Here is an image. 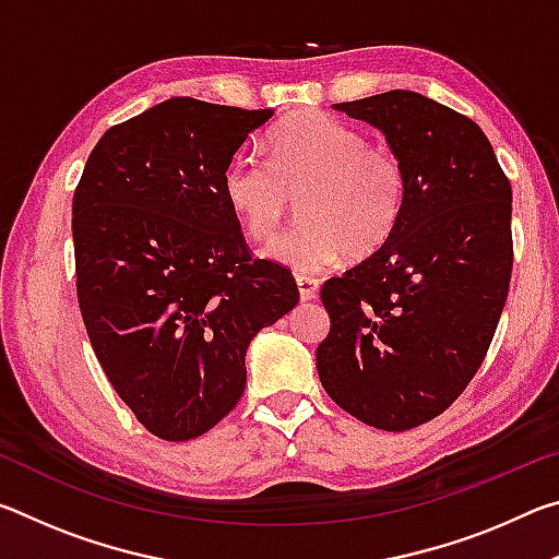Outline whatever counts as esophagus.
<instances>
[{
    "mask_svg": "<svg viewBox=\"0 0 559 559\" xmlns=\"http://www.w3.org/2000/svg\"><path fill=\"white\" fill-rule=\"evenodd\" d=\"M300 300H313L318 296V281L310 276H296Z\"/></svg>",
    "mask_w": 559,
    "mask_h": 559,
    "instance_id": "obj_1",
    "label": "esophagus"
}]
</instances>
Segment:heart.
Returning <instances> with one entry per match:
<instances>
[{
  "label": "heart",
  "instance_id": "b5f03b06",
  "mask_svg": "<svg viewBox=\"0 0 559 559\" xmlns=\"http://www.w3.org/2000/svg\"><path fill=\"white\" fill-rule=\"evenodd\" d=\"M266 155L269 163L236 155L222 192L257 241L278 234L300 197L302 222L269 246L271 261L313 273L343 257H372L390 241L406 204V169L390 147L323 112H298L271 130Z\"/></svg>",
  "mask_w": 559,
  "mask_h": 559
}]
</instances>
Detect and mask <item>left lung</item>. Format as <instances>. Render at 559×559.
<instances>
[{
  "label": "left lung",
  "instance_id": "obj_1",
  "mask_svg": "<svg viewBox=\"0 0 559 559\" xmlns=\"http://www.w3.org/2000/svg\"><path fill=\"white\" fill-rule=\"evenodd\" d=\"M335 110L382 130L406 204L380 251L320 288L318 377L355 419L406 431L447 412L484 362L513 271V192L484 130L421 93Z\"/></svg>",
  "mask_w": 559,
  "mask_h": 559
}]
</instances>
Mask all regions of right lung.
I'll return each instance as SVG.
<instances>
[{
    "instance_id": "1",
    "label": "right lung",
    "mask_w": 559,
    "mask_h": 559,
    "mask_svg": "<svg viewBox=\"0 0 559 559\" xmlns=\"http://www.w3.org/2000/svg\"><path fill=\"white\" fill-rule=\"evenodd\" d=\"M273 110L169 98L106 130L73 194L75 290L112 390L165 441L241 400L246 349L296 308L290 271L251 259L222 175Z\"/></svg>"
}]
</instances>
